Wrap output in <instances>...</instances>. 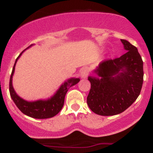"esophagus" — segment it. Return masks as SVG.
<instances>
[{
  "instance_id": "esophagus-1",
  "label": "esophagus",
  "mask_w": 153,
  "mask_h": 153,
  "mask_svg": "<svg viewBox=\"0 0 153 153\" xmlns=\"http://www.w3.org/2000/svg\"><path fill=\"white\" fill-rule=\"evenodd\" d=\"M81 76L83 78H86L89 74V68L88 67H83L81 69Z\"/></svg>"
}]
</instances>
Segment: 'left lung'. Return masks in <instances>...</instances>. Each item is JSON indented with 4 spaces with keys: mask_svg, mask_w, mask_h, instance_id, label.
<instances>
[{
    "mask_svg": "<svg viewBox=\"0 0 153 153\" xmlns=\"http://www.w3.org/2000/svg\"><path fill=\"white\" fill-rule=\"evenodd\" d=\"M121 42L127 52L119 58L102 61L95 71L100 77L88 78L91 82L88 105L99 115L122 113L136 100L141 91L143 60L136 47L124 39Z\"/></svg>",
    "mask_w": 153,
    "mask_h": 153,
    "instance_id": "8db88e82",
    "label": "left lung"
}]
</instances>
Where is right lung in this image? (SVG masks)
Masks as SVG:
<instances>
[{
    "instance_id": "add662e5",
    "label": "right lung",
    "mask_w": 153,
    "mask_h": 153,
    "mask_svg": "<svg viewBox=\"0 0 153 153\" xmlns=\"http://www.w3.org/2000/svg\"><path fill=\"white\" fill-rule=\"evenodd\" d=\"M25 50H24L21 53L20 55L18 56L14 66H13V71H12L10 79V96H11L13 100L14 101L16 106L19 108V110L29 117L36 119H46L54 117L62 108L65 102V94L68 89L74 85L77 84L79 82V79L72 78L68 80L60 87L56 94L48 100H38L35 101V102H27V101L24 100L20 97L18 96L15 92L13 87V84H12V79H13V75L14 74L16 62Z\"/></svg>"
}]
</instances>
